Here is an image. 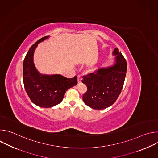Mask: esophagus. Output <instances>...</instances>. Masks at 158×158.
Segmentation results:
<instances>
[{"mask_svg": "<svg viewBox=\"0 0 158 158\" xmlns=\"http://www.w3.org/2000/svg\"><path fill=\"white\" fill-rule=\"evenodd\" d=\"M82 77H81V76H77V82H78V84H80L81 82H82Z\"/></svg>", "mask_w": 158, "mask_h": 158, "instance_id": "esophagus-1", "label": "esophagus"}]
</instances>
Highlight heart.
<instances>
[{
  "label": "heart",
  "mask_w": 158,
  "mask_h": 158,
  "mask_svg": "<svg viewBox=\"0 0 158 158\" xmlns=\"http://www.w3.org/2000/svg\"><path fill=\"white\" fill-rule=\"evenodd\" d=\"M93 67H90V70H91V71H93Z\"/></svg>",
  "instance_id": "1"
}]
</instances>
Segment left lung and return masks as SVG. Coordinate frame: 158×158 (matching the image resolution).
Here are the masks:
<instances>
[{"mask_svg": "<svg viewBox=\"0 0 158 158\" xmlns=\"http://www.w3.org/2000/svg\"><path fill=\"white\" fill-rule=\"evenodd\" d=\"M112 55L115 56L113 64L89 74L82 81L87 87L82 97L83 101L94 109L109 107L115 102L122 91L127 63L118 48L114 49Z\"/></svg>", "mask_w": 158, "mask_h": 158, "instance_id": "1", "label": "left lung"}]
</instances>
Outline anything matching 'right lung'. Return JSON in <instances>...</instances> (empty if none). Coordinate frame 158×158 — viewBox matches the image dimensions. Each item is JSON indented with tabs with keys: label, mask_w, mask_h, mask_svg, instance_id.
I'll use <instances>...</instances> for the list:
<instances>
[{
	"label": "right lung",
	"mask_w": 158,
	"mask_h": 158,
	"mask_svg": "<svg viewBox=\"0 0 158 158\" xmlns=\"http://www.w3.org/2000/svg\"><path fill=\"white\" fill-rule=\"evenodd\" d=\"M41 38L31 47L23 62V82L31 101L40 107H52L59 104L65 92L77 84V76L66 78L60 74L40 73L34 63V54L38 44L48 39Z\"/></svg>",
	"instance_id": "add662e5"
}]
</instances>
